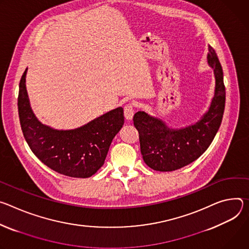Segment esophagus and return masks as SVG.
Returning a JSON list of instances; mask_svg holds the SVG:
<instances>
[{
	"label": "esophagus",
	"mask_w": 249,
	"mask_h": 249,
	"mask_svg": "<svg viewBox=\"0 0 249 249\" xmlns=\"http://www.w3.org/2000/svg\"><path fill=\"white\" fill-rule=\"evenodd\" d=\"M134 104L132 103H129V104H126L124 106V117L126 120H131L132 117H133V114H134Z\"/></svg>",
	"instance_id": "obj_1"
}]
</instances>
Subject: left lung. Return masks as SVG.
<instances>
[{
  "instance_id": "left-lung-1",
  "label": "left lung",
  "mask_w": 249,
  "mask_h": 249,
  "mask_svg": "<svg viewBox=\"0 0 249 249\" xmlns=\"http://www.w3.org/2000/svg\"><path fill=\"white\" fill-rule=\"evenodd\" d=\"M208 63L213 69L215 88L208 112L195 124L169 128L144 112L133 116L139 130L141 152L147 166L156 171H174L198 159L210 146L223 121L226 105L224 72L214 49L209 45Z\"/></svg>"
}]
</instances>
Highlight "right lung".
<instances>
[{
  "label": "right lung",
  "mask_w": 249,
  "mask_h": 249,
  "mask_svg": "<svg viewBox=\"0 0 249 249\" xmlns=\"http://www.w3.org/2000/svg\"><path fill=\"white\" fill-rule=\"evenodd\" d=\"M26 70L19 82L18 107L27 144L50 169L74 178L91 177L103 166L112 141L124 125V108L109 110L75 129H53L33 112L25 88Z\"/></svg>",
  "instance_id": "obj_1"
}]
</instances>
